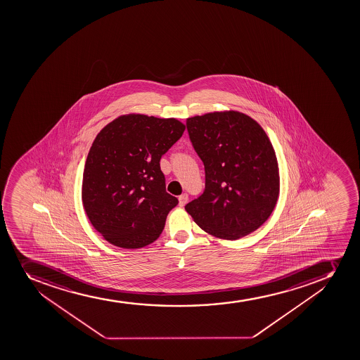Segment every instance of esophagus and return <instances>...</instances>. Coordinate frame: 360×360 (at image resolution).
<instances>
[{"instance_id": "1", "label": "esophagus", "mask_w": 360, "mask_h": 360, "mask_svg": "<svg viewBox=\"0 0 360 360\" xmlns=\"http://www.w3.org/2000/svg\"><path fill=\"white\" fill-rule=\"evenodd\" d=\"M178 200H179V207H184L186 203H188V200H189V197L186 193H183L181 196L178 197Z\"/></svg>"}]
</instances>
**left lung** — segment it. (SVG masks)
Segmentation results:
<instances>
[{"label": "left lung", "mask_w": 360, "mask_h": 360, "mask_svg": "<svg viewBox=\"0 0 360 360\" xmlns=\"http://www.w3.org/2000/svg\"><path fill=\"white\" fill-rule=\"evenodd\" d=\"M186 128L205 170L204 193L186 204V212L218 238L256 231L279 196L277 157L263 128L233 110L188 118Z\"/></svg>", "instance_id": "obj_1"}]
</instances>
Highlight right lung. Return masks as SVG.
Returning <instances> with one entry per match:
<instances>
[{"label":"right lung","mask_w":360,"mask_h":360,"mask_svg":"<svg viewBox=\"0 0 360 360\" xmlns=\"http://www.w3.org/2000/svg\"><path fill=\"white\" fill-rule=\"evenodd\" d=\"M184 130L176 118L129 114L98 132L86 157L82 202L90 223L112 245L139 249L163 231L178 200L165 190L160 160Z\"/></svg>","instance_id":"1"}]
</instances>
